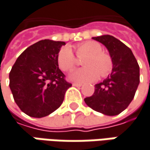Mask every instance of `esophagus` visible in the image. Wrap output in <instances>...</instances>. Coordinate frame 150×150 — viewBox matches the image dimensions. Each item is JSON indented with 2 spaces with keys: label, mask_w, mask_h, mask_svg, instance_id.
<instances>
[{
  "label": "esophagus",
  "mask_w": 150,
  "mask_h": 150,
  "mask_svg": "<svg viewBox=\"0 0 150 150\" xmlns=\"http://www.w3.org/2000/svg\"><path fill=\"white\" fill-rule=\"evenodd\" d=\"M73 86H76V87H80V86H82V84L74 82V83H73Z\"/></svg>",
  "instance_id": "obj_1"
}]
</instances>
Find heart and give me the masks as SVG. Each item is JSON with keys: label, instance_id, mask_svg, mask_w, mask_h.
<instances>
[{"label": "heart", "instance_id": "obj_1", "mask_svg": "<svg viewBox=\"0 0 150 150\" xmlns=\"http://www.w3.org/2000/svg\"><path fill=\"white\" fill-rule=\"evenodd\" d=\"M77 57L83 58V66L70 75V79L79 82H93L98 79L99 75L105 78L113 70L114 59L110 53L103 51L101 45L93 40L86 41L75 47ZM57 64L59 68L69 72L75 69L77 65V59L72 49L69 47H64L57 54Z\"/></svg>", "mask_w": 150, "mask_h": 150}]
</instances>
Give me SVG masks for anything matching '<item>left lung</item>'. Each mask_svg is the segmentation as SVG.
Returning <instances> with one entry per match:
<instances>
[{
	"mask_svg": "<svg viewBox=\"0 0 150 150\" xmlns=\"http://www.w3.org/2000/svg\"><path fill=\"white\" fill-rule=\"evenodd\" d=\"M103 44L114 59L112 73L95 85L91 97L85 103L93 110L106 115H116L132 101L140 81L139 66L131 49L112 35L93 37Z\"/></svg>",
	"mask_w": 150,
	"mask_h": 150,
	"instance_id": "8db88e82",
	"label": "left lung"
}]
</instances>
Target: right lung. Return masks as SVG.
Masks as SVG:
<instances>
[{"mask_svg":"<svg viewBox=\"0 0 150 150\" xmlns=\"http://www.w3.org/2000/svg\"><path fill=\"white\" fill-rule=\"evenodd\" d=\"M64 45V41L40 40L23 52L10 71L14 101L29 116L41 118L55 111L72 86L57 64V54Z\"/></svg>","mask_w":150,"mask_h":150,"instance_id":"right-lung-1","label":"right lung"}]
</instances>
